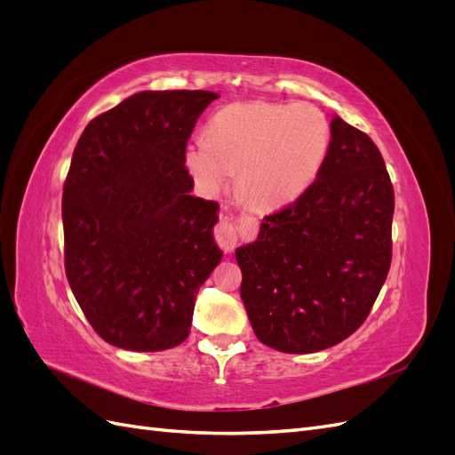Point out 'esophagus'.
Masks as SVG:
<instances>
[{"label":"esophagus","mask_w":455,"mask_h":455,"mask_svg":"<svg viewBox=\"0 0 455 455\" xmlns=\"http://www.w3.org/2000/svg\"><path fill=\"white\" fill-rule=\"evenodd\" d=\"M214 237H216L218 244L222 246V249H224L226 252H231V251L237 246V239H239V235H237V226H233V224L229 222V220L224 218L222 222H220V224L216 226Z\"/></svg>","instance_id":"esophagus-1"}]
</instances>
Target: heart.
Masks as SVG:
<instances>
[{
	"mask_svg": "<svg viewBox=\"0 0 455 455\" xmlns=\"http://www.w3.org/2000/svg\"><path fill=\"white\" fill-rule=\"evenodd\" d=\"M330 125L311 104L235 102L216 112L204 136L186 149V167L204 194L237 174V196L259 211L296 203L319 178Z\"/></svg>",
	"mask_w": 455,
	"mask_h": 455,
	"instance_id": "obj_1",
	"label": "heart"
}]
</instances>
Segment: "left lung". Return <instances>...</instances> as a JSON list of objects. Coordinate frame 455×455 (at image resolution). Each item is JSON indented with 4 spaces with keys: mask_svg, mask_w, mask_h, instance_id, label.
I'll list each match as a JSON object with an SVG mask.
<instances>
[{
    "mask_svg": "<svg viewBox=\"0 0 455 455\" xmlns=\"http://www.w3.org/2000/svg\"><path fill=\"white\" fill-rule=\"evenodd\" d=\"M393 212L379 149L334 116L315 184L235 251L256 338L283 353H316L349 338L387 279Z\"/></svg>",
    "mask_w": 455,
    "mask_h": 455,
    "instance_id": "left-lung-1",
    "label": "left lung"
}]
</instances>
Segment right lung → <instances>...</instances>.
Here are the masks:
<instances>
[{"label": "right lung", "mask_w": 455, "mask_h": 455, "mask_svg": "<svg viewBox=\"0 0 455 455\" xmlns=\"http://www.w3.org/2000/svg\"><path fill=\"white\" fill-rule=\"evenodd\" d=\"M220 94L142 91L85 127L62 196L66 277L87 321L116 347H176L199 286L222 259L218 203L194 197L186 144Z\"/></svg>", "instance_id": "1"}]
</instances>
